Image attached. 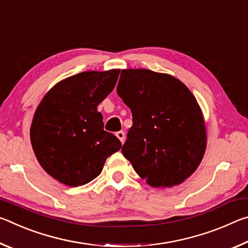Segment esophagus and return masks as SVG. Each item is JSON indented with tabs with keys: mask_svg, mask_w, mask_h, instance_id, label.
I'll return each instance as SVG.
<instances>
[{
	"mask_svg": "<svg viewBox=\"0 0 248 248\" xmlns=\"http://www.w3.org/2000/svg\"><path fill=\"white\" fill-rule=\"evenodd\" d=\"M116 137L118 138V139L120 140L121 143H124V138H125L124 131H118V132H117V133H116Z\"/></svg>",
	"mask_w": 248,
	"mask_h": 248,
	"instance_id": "34e87169",
	"label": "esophagus"
}]
</instances>
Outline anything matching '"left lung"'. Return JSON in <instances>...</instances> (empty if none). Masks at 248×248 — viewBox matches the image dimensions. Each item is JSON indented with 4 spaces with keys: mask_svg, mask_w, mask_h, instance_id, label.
I'll list each match as a JSON object with an SVG mask.
<instances>
[{
    "mask_svg": "<svg viewBox=\"0 0 248 248\" xmlns=\"http://www.w3.org/2000/svg\"><path fill=\"white\" fill-rule=\"evenodd\" d=\"M117 93L133 124L121 152L152 187H173L198 169L207 148L202 110L185 84L146 69L121 71Z\"/></svg>",
    "mask_w": 248,
    "mask_h": 248,
    "instance_id": "8db88e82",
    "label": "left lung"
}]
</instances>
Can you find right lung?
I'll list each match as a JSON object with an SVG mask.
<instances>
[{
  "mask_svg": "<svg viewBox=\"0 0 248 248\" xmlns=\"http://www.w3.org/2000/svg\"><path fill=\"white\" fill-rule=\"evenodd\" d=\"M120 70L86 71L57 83L33 115L31 142L39 164L61 184L78 187L102 173L120 141L104 130L98 105L115 89Z\"/></svg>",
  "mask_w": 248,
  "mask_h": 248,
  "instance_id": "obj_1",
  "label": "right lung"
}]
</instances>
